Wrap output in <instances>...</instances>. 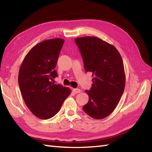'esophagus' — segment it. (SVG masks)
Masks as SVG:
<instances>
[{"label": "esophagus", "instance_id": "1", "mask_svg": "<svg viewBox=\"0 0 152 152\" xmlns=\"http://www.w3.org/2000/svg\"><path fill=\"white\" fill-rule=\"evenodd\" d=\"M72 92L75 93V94H78V93L81 92V90L79 88H73Z\"/></svg>", "mask_w": 152, "mask_h": 152}]
</instances>
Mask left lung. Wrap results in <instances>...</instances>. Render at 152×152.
<instances>
[{
    "label": "left lung",
    "mask_w": 152,
    "mask_h": 152,
    "mask_svg": "<svg viewBox=\"0 0 152 152\" xmlns=\"http://www.w3.org/2000/svg\"><path fill=\"white\" fill-rule=\"evenodd\" d=\"M84 68L92 73L88 103L83 110L91 118L102 119L112 113L125 87V73L120 53L114 45L95 37L76 38Z\"/></svg>",
    "instance_id": "obj_1"
}]
</instances>
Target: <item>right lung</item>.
Wrapping results in <instances>:
<instances>
[{"instance_id":"1","label":"right lung","mask_w":152,"mask_h":152,"mask_svg":"<svg viewBox=\"0 0 152 152\" xmlns=\"http://www.w3.org/2000/svg\"><path fill=\"white\" fill-rule=\"evenodd\" d=\"M64 40L52 38L38 43L26 54L18 72V85L30 111L42 119L53 118L60 111L71 90L52 83Z\"/></svg>"}]
</instances>
